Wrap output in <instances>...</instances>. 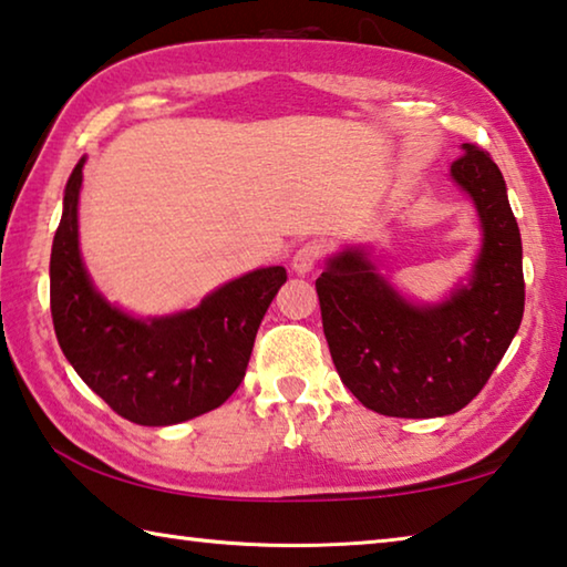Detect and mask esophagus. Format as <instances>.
Here are the masks:
<instances>
[{
  "instance_id": "1",
  "label": "esophagus",
  "mask_w": 567,
  "mask_h": 567,
  "mask_svg": "<svg viewBox=\"0 0 567 567\" xmlns=\"http://www.w3.org/2000/svg\"><path fill=\"white\" fill-rule=\"evenodd\" d=\"M324 257V245L322 243H305L302 247H297V252L292 255V270L297 275H307L312 272L315 267L320 265V260Z\"/></svg>"
}]
</instances>
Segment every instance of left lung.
<instances>
[{
	"instance_id": "obj_1",
	"label": "left lung",
	"mask_w": 567,
	"mask_h": 567,
	"mask_svg": "<svg viewBox=\"0 0 567 567\" xmlns=\"http://www.w3.org/2000/svg\"><path fill=\"white\" fill-rule=\"evenodd\" d=\"M453 179L483 223L473 280L435 307L402 300L358 249L330 260L318 287L334 368L364 408L390 417L453 415L491 380L525 310L523 243L505 179L485 150L463 145Z\"/></svg>"
}]
</instances>
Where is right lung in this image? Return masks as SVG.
I'll return each instance as SVG.
<instances>
[{
	"instance_id": "1",
	"label": "right lung",
	"mask_w": 567,
	"mask_h": 567,
	"mask_svg": "<svg viewBox=\"0 0 567 567\" xmlns=\"http://www.w3.org/2000/svg\"><path fill=\"white\" fill-rule=\"evenodd\" d=\"M84 159L64 189L50 260L56 340L87 385L124 420L175 425L223 405L245 378L255 334L287 280L265 267L207 295L172 318L134 320L94 290L80 257L76 203Z\"/></svg>"
}]
</instances>
